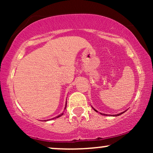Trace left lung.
<instances>
[{"mask_svg":"<svg viewBox=\"0 0 153 153\" xmlns=\"http://www.w3.org/2000/svg\"><path fill=\"white\" fill-rule=\"evenodd\" d=\"M95 110V109H94ZM96 111V110H95ZM123 113H124V112H122V113H120V114H116V115H114V116H115V117H117V116H119V115H121V114H122ZM101 114H102V115H106V114H101Z\"/></svg>","mask_w":153,"mask_h":153,"instance_id":"1","label":"left lung"}]
</instances>
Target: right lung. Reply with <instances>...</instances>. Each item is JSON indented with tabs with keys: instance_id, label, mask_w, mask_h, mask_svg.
<instances>
[{
	"instance_id": "1",
	"label": "right lung",
	"mask_w": 153,
	"mask_h": 153,
	"mask_svg": "<svg viewBox=\"0 0 153 153\" xmlns=\"http://www.w3.org/2000/svg\"><path fill=\"white\" fill-rule=\"evenodd\" d=\"M66 104H67V103H66ZM66 108V106H65V109ZM62 115H63V113L62 114H59V116H57V117H54V118H58V117H61V116Z\"/></svg>"
}]
</instances>
